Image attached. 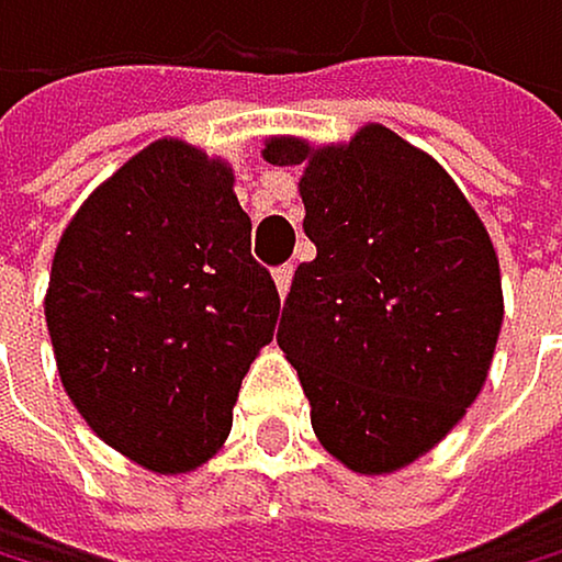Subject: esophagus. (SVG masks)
Here are the masks:
<instances>
[{"label":"esophagus","instance_id":"obj_1","mask_svg":"<svg viewBox=\"0 0 562 562\" xmlns=\"http://www.w3.org/2000/svg\"><path fill=\"white\" fill-rule=\"evenodd\" d=\"M292 278H295V267H292V263H284V267L274 270V284H278L281 299L288 295V288H292Z\"/></svg>","mask_w":562,"mask_h":562}]
</instances>
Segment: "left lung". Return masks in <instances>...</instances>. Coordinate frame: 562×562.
I'll return each mask as SVG.
<instances>
[{
	"label": "left lung",
	"instance_id": "left-lung-1",
	"mask_svg": "<svg viewBox=\"0 0 562 562\" xmlns=\"http://www.w3.org/2000/svg\"><path fill=\"white\" fill-rule=\"evenodd\" d=\"M302 165L299 263L278 345L299 369L316 440L359 475H391L461 423L503 324L499 260L482 217L426 150L380 122L348 144L270 136Z\"/></svg>",
	"mask_w": 562,
	"mask_h": 562
}]
</instances>
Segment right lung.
Returning a JSON list of instances; mask_svg holds the SVG:
<instances>
[{
    "label": "right lung",
    "mask_w": 562,
    "mask_h": 562,
    "mask_svg": "<svg viewBox=\"0 0 562 562\" xmlns=\"http://www.w3.org/2000/svg\"><path fill=\"white\" fill-rule=\"evenodd\" d=\"M235 176L182 139H154L66 225L45 319L83 423L158 475L193 472L232 432L278 288L252 260Z\"/></svg>",
    "instance_id": "add662e5"
}]
</instances>
